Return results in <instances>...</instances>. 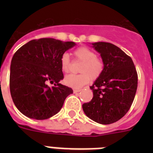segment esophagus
Returning <instances> with one entry per match:
<instances>
[{"mask_svg":"<svg viewBox=\"0 0 153 153\" xmlns=\"http://www.w3.org/2000/svg\"><path fill=\"white\" fill-rule=\"evenodd\" d=\"M81 90V89H74L73 92H75V93H76V92H79Z\"/></svg>","mask_w":153,"mask_h":153,"instance_id":"esophagus-1","label":"esophagus"}]
</instances>
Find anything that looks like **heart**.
Instances as JSON below:
<instances>
[{
    "instance_id": "obj_1",
    "label": "heart",
    "mask_w": 153,
    "mask_h": 153,
    "mask_svg": "<svg viewBox=\"0 0 153 153\" xmlns=\"http://www.w3.org/2000/svg\"><path fill=\"white\" fill-rule=\"evenodd\" d=\"M75 61L81 62L79 67V74H71L65 78V83L68 86L79 88L88 84L91 79L96 80L101 76L104 69L102 59L97 57L92 49L86 47L77 48L72 52ZM60 64L63 72H69L71 69L70 58L69 55L64 53L61 55Z\"/></svg>"
}]
</instances>
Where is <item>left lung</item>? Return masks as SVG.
Masks as SVG:
<instances>
[{
	"mask_svg": "<svg viewBox=\"0 0 153 153\" xmlns=\"http://www.w3.org/2000/svg\"><path fill=\"white\" fill-rule=\"evenodd\" d=\"M92 46L101 54L104 69L90 86L93 98L83 104V110L95 122L110 124L130 109L138 87V73L132 58L117 46L107 42Z\"/></svg>",
	"mask_w": 153,
	"mask_h": 153,
	"instance_id": "1",
	"label": "left lung"
}]
</instances>
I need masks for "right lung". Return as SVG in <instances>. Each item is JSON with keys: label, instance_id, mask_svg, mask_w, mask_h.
Masks as SVG:
<instances>
[{"label": "right lung", "instance_id": "right-lung-1", "mask_svg": "<svg viewBox=\"0 0 153 153\" xmlns=\"http://www.w3.org/2000/svg\"><path fill=\"white\" fill-rule=\"evenodd\" d=\"M75 44L54 38L32 40L15 52L10 67L12 101L26 116L44 120L61 110L72 88L59 84L64 78L61 57ZM49 82L54 83L52 88Z\"/></svg>", "mask_w": 153, "mask_h": 153}]
</instances>
